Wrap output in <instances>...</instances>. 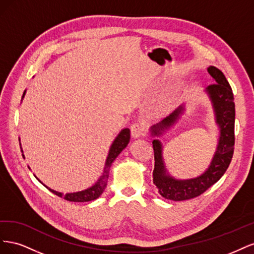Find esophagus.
Listing matches in <instances>:
<instances>
[{"label":"esophagus","instance_id":"34e87169","mask_svg":"<svg viewBox=\"0 0 254 254\" xmlns=\"http://www.w3.org/2000/svg\"><path fill=\"white\" fill-rule=\"evenodd\" d=\"M130 130H131V135L136 139V137H141L145 134V128L140 123H134V124L131 125L130 127Z\"/></svg>","mask_w":254,"mask_h":254}]
</instances>
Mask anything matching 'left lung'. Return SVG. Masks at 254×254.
<instances>
[{
    "label": "left lung",
    "instance_id": "left-lung-1",
    "mask_svg": "<svg viewBox=\"0 0 254 254\" xmlns=\"http://www.w3.org/2000/svg\"><path fill=\"white\" fill-rule=\"evenodd\" d=\"M207 72L216 83L210 84L205 89L212 102L215 120L219 127L220 135L218 145L210 166L200 176L196 178L179 180L175 179L167 173L162 157V144L159 140L152 141L155 152V168L152 171L153 183L158 189L159 194L165 199L174 201H182L195 198L216 183L231 163L234 152V123H235V104L231 87L220 70L215 66L207 67ZM184 111V106L178 107L172 114L151 127V135L158 136L165 130L170 129L180 118Z\"/></svg>",
    "mask_w": 254,
    "mask_h": 254
}]
</instances>
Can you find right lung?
Returning <instances> with one entry per match:
<instances>
[{
	"instance_id": "1",
	"label": "right lung",
	"mask_w": 254,
	"mask_h": 254,
	"mask_svg": "<svg viewBox=\"0 0 254 254\" xmlns=\"http://www.w3.org/2000/svg\"><path fill=\"white\" fill-rule=\"evenodd\" d=\"M24 95H25V92L23 93L22 98L24 97ZM129 141H130V130L128 128L123 129L122 131L119 133V135L115 137V140L113 141L111 147H110V150H109V153H108V157H107V160H106L103 175L101 176V178L97 180V182L94 184L93 187H91V188L84 190H81V191H76V193H67L65 195H64L63 193H59V191L54 190L48 188L47 186H44V187H47V189H49L52 191V193H54L59 197L64 198L65 200H67V201L86 202V201L95 200L96 198H98L99 196L103 194L105 188L107 187V181H108L109 171H110L112 162L115 159H117V157L120 155L121 151L128 145ZM22 156H23V158H24V155H22ZM36 178H37V177H36ZM38 180H39V179H38Z\"/></svg>"
}]
</instances>
